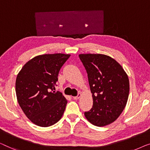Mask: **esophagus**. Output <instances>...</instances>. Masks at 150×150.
Here are the masks:
<instances>
[{
  "instance_id": "obj_1",
  "label": "esophagus",
  "mask_w": 150,
  "mask_h": 150,
  "mask_svg": "<svg viewBox=\"0 0 150 150\" xmlns=\"http://www.w3.org/2000/svg\"><path fill=\"white\" fill-rule=\"evenodd\" d=\"M81 93H79V94H77V96H73V99H74V100H77V99H79L80 97H81Z\"/></svg>"
}]
</instances>
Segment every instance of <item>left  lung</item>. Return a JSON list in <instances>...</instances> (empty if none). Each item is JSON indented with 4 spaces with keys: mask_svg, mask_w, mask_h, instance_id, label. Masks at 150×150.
<instances>
[{
    "mask_svg": "<svg viewBox=\"0 0 150 150\" xmlns=\"http://www.w3.org/2000/svg\"><path fill=\"white\" fill-rule=\"evenodd\" d=\"M88 73L93 105L84 113L90 123L104 126L117 120L127 103L129 79L122 67L104 54H79Z\"/></svg>",
    "mask_w": 150,
    "mask_h": 150,
    "instance_id": "1",
    "label": "left lung"
}]
</instances>
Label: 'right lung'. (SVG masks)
Masks as SVG:
<instances>
[{
    "mask_svg": "<svg viewBox=\"0 0 150 150\" xmlns=\"http://www.w3.org/2000/svg\"><path fill=\"white\" fill-rule=\"evenodd\" d=\"M70 54L37 56L24 65L17 75L16 92L21 109L36 125L48 127L62 117L67 100L55 92L61 67Z\"/></svg>",
    "mask_w": 150,
    "mask_h": 150,
    "instance_id": "add662e5",
    "label": "right lung"
}]
</instances>
